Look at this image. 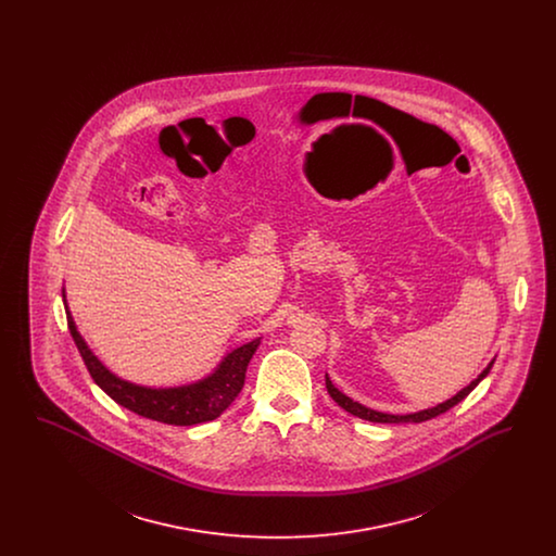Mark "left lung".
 Masks as SVG:
<instances>
[{"mask_svg": "<svg viewBox=\"0 0 556 556\" xmlns=\"http://www.w3.org/2000/svg\"><path fill=\"white\" fill-rule=\"evenodd\" d=\"M492 365L494 363H490L483 372L477 377L476 381L471 383V386H467L463 392H458L456 396L450 397L446 402H442V404H438V406H433V408H427V410H421V413H415V415H386V413H377V410H370L367 406H363V404H358V402H354V400H350V397L344 396L333 383H331V379L325 375V386H327V392H329V396L333 397L344 410H348L350 415H354V417H358V419H365V421H370V424H424V421H429V419H433V417H438V415H442V413H446L450 410L452 406H456L458 402H463L465 397L469 396L473 390L477 388V383L490 372L492 369Z\"/></svg>", "mask_w": 556, "mask_h": 556, "instance_id": "1", "label": "left lung"}]
</instances>
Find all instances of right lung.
<instances>
[{
  "label": "right lung",
  "mask_w": 556,
  "mask_h": 556,
  "mask_svg": "<svg viewBox=\"0 0 556 556\" xmlns=\"http://www.w3.org/2000/svg\"><path fill=\"white\" fill-rule=\"evenodd\" d=\"M66 320L71 336L79 348L80 358L89 370L91 379L112 397L116 404L137 413L139 417L152 419L166 425H198L216 419L223 410L229 408V404L238 397L243 381L245 369L261 344V340H254L250 344L241 345L233 350L208 379L186 386V388H170V390H150L141 386H132L118 377H114L110 370L91 354V350L83 342V338L75 327V320L66 308Z\"/></svg>",
  "instance_id": "obj_1"
}]
</instances>
